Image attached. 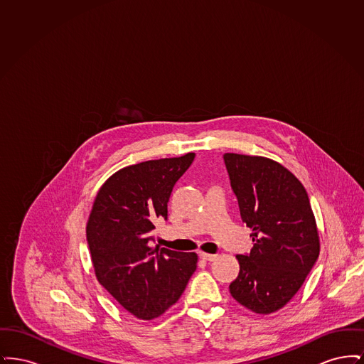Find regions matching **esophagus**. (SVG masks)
Segmentation results:
<instances>
[{
	"mask_svg": "<svg viewBox=\"0 0 364 364\" xmlns=\"http://www.w3.org/2000/svg\"><path fill=\"white\" fill-rule=\"evenodd\" d=\"M199 257H200V258H202L203 260H210V262L217 258V255H213V254H206V252H200V254H199Z\"/></svg>",
	"mask_w": 364,
	"mask_h": 364,
	"instance_id": "1",
	"label": "esophagus"
}]
</instances>
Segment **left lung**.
I'll use <instances>...</instances> for the list:
<instances>
[{"label":"left lung","mask_w":364,"mask_h":364,"mask_svg":"<svg viewBox=\"0 0 364 364\" xmlns=\"http://www.w3.org/2000/svg\"><path fill=\"white\" fill-rule=\"evenodd\" d=\"M230 187L254 247L237 255L235 300L257 314L282 309L300 289L319 257V237L303 184L276 161L224 154Z\"/></svg>","instance_id":"8db88e82"}]
</instances>
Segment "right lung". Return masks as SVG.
<instances>
[{
  "label": "right lung",
  "instance_id": "add662e5",
  "mask_svg": "<svg viewBox=\"0 0 364 364\" xmlns=\"http://www.w3.org/2000/svg\"><path fill=\"white\" fill-rule=\"evenodd\" d=\"M193 153L127 166L106 180L87 224V244L100 284L127 311L154 319L180 299L196 270L195 252L153 247L156 218Z\"/></svg>",
  "mask_w": 364,
  "mask_h": 364
}]
</instances>
